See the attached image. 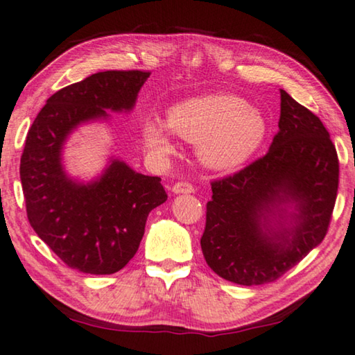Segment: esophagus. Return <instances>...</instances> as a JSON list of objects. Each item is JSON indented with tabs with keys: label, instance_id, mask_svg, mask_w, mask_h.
<instances>
[{
	"label": "esophagus",
	"instance_id": "obj_1",
	"mask_svg": "<svg viewBox=\"0 0 355 355\" xmlns=\"http://www.w3.org/2000/svg\"><path fill=\"white\" fill-rule=\"evenodd\" d=\"M172 193L173 194H191V193H194V187L191 183L178 182L172 187Z\"/></svg>",
	"mask_w": 355,
	"mask_h": 355
}]
</instances>
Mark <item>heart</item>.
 Returning a JSON list of instances; mask_svg holds the SVG:
<instances>
[{"mask_svg":"<svg viewBox=\"0 0 355 355\" xmlns=\"http://www.w3.org/2000/svg\"><path fill=\"white\" fill-rule=\"evenodd\" d=\"M263 113L232 94L194 97L168 110L167 125L145 121L141 140L156 157L175 153L173 134L198 145L200 162L214 171H231L244 164L266 137Z\"/></svg>","mask_w":355,"mask_h":355,"instance_id":"1","label":"heart"}]
</instances>
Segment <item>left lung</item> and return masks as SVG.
I'll list each match as a JSON object with an SVG mask.
<instances>
[{
  "label": "left lung",
  "mask_w": 355,
  "mask_h": 355,
  "mask_svg": "<svg viewBox=\"0 0 355 355\" xmlns=\"http://www.w3.org/2000/svg\"><path fill=\"white\" fill-rule=\"evenodd\" d=\"M340 164L322 121L280 89L279 132L269 151L211 183L204 258L239 285L279 279L324 241Z\"/></svg>",
  "instance_id": "8db88e82"
}]
</instances>
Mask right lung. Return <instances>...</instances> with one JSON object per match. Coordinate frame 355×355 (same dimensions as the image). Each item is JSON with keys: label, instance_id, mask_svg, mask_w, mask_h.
I'll return each mask as SVG.
<instances>
[{"label": "right lung", "instance_id": "1", "mask_svg": "<svg viewBox=\"0 0 355 355\" xmlns=\"http://www.w3.org/2000/svg\"><path fill=\"white\" fill-rule=\"evenodd\" d=\"M150 73L100 71L57 91L31 124L20 159L26 215L52 252L86 274H113L139 250L148 214L167 200L159 177L111 156L89 182L71 177L63 151L79 127L130 113Z\"/></svg>", "mask_w": 355, "mask_h": 355}]
</instances>
